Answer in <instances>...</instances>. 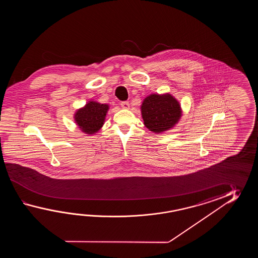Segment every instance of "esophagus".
I'll list each match as a JSON object with an SVG mask.
<instances>
[{
	"label": "esophagus",
	"instance_id": "1",
	"mask_svg": "<svg viewBox=\"0 0 258 258\" xmlns=\"http://www.w3.org/2000/svg\"><path fill=\"white\" fill-rule=\"evenodd\" d=\"M121 106L122 109H125V110H128L130 108V104H129L128 101H122L121 103Z\"/></svg>",
	"mask_w": 258,
	"mask_h": 258
}]
</instances>
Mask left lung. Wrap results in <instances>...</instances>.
Masks as SVG:
<instances>
[{"mask_svg": "<svg viewBox=\"0 0 258 258\" xmlns=\"http://www.w3.org/2000/svg\"><path fill=\"white\" fill-rule=\"evenodd\" d=\"M141 114L149 131L161 134L175 126L182 115L181 104L170 93L150 94L143 100Z\"/></svg>", "mask_w": 258, "mask_h": 258, "instance_id": "obj_1", "label": "left lung"}]
</instances>
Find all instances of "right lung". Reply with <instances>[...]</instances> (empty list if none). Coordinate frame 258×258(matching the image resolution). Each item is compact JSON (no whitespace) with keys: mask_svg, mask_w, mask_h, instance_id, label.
I'll return each mask as SVG.
<instances>
[{"mask_svg":"<svg viewBox=\"0 0 258 258\" xmlns=\"http://www.w3.org/2000/svg\"><path fill=\"white\" fill-rule=\"evenodd\" d=\"M109 110V104L89 100L84 107L76 110L74 114L75 122L84 134L93 136L103 126Z\"/></svg>","mask_w":258,"mask_h":258,"instance_id":"1","label":"right lung"}]
</instances>
